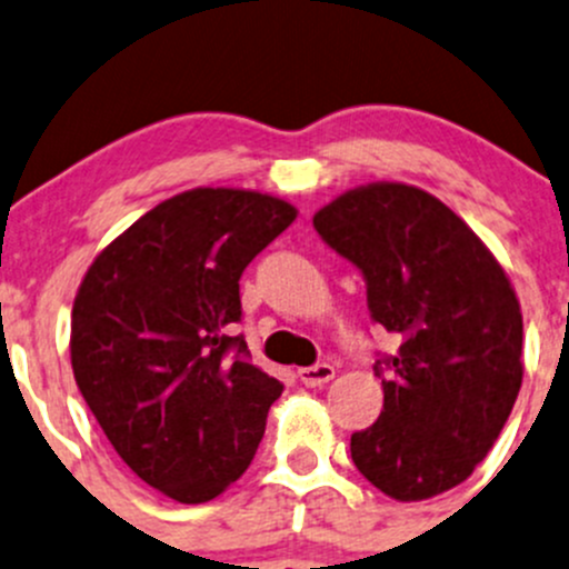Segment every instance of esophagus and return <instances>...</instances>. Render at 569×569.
Here are the masks:
<instances>
[{
    "label": "esophagus",
    "instance_id": "1",
    "mask_svg": "<svg viewBox=\"0 0 569 569\" xmlns=\"http://www.w3.org/2000/svg\"><path fill=\"white\" fill-rule=\"evenodd\" d=\"M297 377H300V382L306 388H319V386H327V382L336 377V369H332L330 363H319V366H311V369H300L297 371Z\"/></svg>",
    "mask_w": 569,
    "mask_h": 569
}]
</instances>
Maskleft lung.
Returning a JSON list of instances; mask_svg holds the SVG:
<instances>
[{
  "label": "left lung",
  "mask_w": 569,
  "mask_h": 569,
  "mask_svg": "<svg viewBox=\"0 0 569 569\" xmlns=\"http://www.w3.org/2000/svg\"><path fill=\"white\" fill-rule=\"evenodd\" d=\"M313 228L363 272L371 317L401 341L380 418L349 443L355 468L393 501L462 485L523 382V313L509 274L462 217L412 183L347 189Z\"/></svg>",
  "instance_id": "obj_1"
}]
</instances>
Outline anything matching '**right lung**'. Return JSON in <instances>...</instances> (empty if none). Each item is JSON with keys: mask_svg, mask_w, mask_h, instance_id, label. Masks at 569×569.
<instances>
[{"mask_svg": "<svg viewBox=\"0 0 569 569\" xmlns=\"http://www.w3.org/2000/svg\"><path fill=\"white\" fill-rule=\"evenodd\" d=\"M297 220L283 198L194 187L107 244L71 311L79 393L118 457L178 503H206L248 470L283 386L231 347L239 278Z\"/></svg>", "mask_w": 569, "mask_h": 569, "instance_id": "right-lung-1", "label": "right lung"}]
</instances>
